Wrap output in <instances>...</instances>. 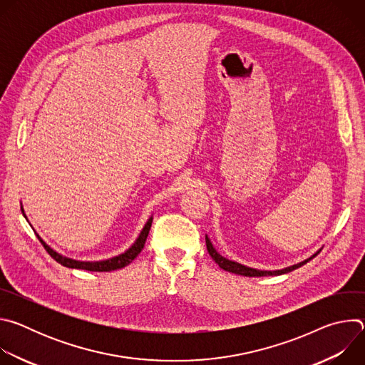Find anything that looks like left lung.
<instances>
[{
	"label": "left lung",
	"mask_w": 365,
	"mask_h": 365,
	"mask_svg": "<svg viewBox=\"0 0 365 365\" xmlns=\"http://www.w3.org/2000/svg\"><path fill=\"white\" fill-rule=\"evenodd\" d=\"M205 241H206V250H207V252H210V255L212 257V259L214 262L222 269V270H225V272H230V273H234V274H240V276H247V277H262V276H279V274H284V273H289V272H292V270H294V269H297V267H300V266H303V264H306L307 262H310L312 258H314L318 252H315L314 255H310L309 258H306V259H303V262H300V263H297V264H293V266H289V267H284V269H282V270H257V269H252V267H247V266H244V264H240V263H237V262H232V259H228V258H225V257H222L215 248H214V245H212V242H211V240L207 238V235L205 237Z\"/></svg>",
	"instance_id": "8db88e82"
}]
</instances>
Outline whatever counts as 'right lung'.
Here are the masks:
<instances>
[{
	"instance_id": "1",
	"label": "right lung",
	"mask_w": 365,
	"mask_h": 365,
	"mask_svg": "<svg viewBox=\"0 0 365 365\" xmlns=\"http://www.w3.org/2000/svg\"><path fill=\"white\" fill-rule=\"evenodd\" d=\"M21 212L24 215V218L27 220L26 214H24V210L21 207ZM151 222H153V217H150L145 222V225L143 227L140 235L137 237V240L134 241V244L127 250L124 251L123 254H118L113 258H108V259H101V262H79V259H73V258H69V257H65L62 254H59L58 251H55L53 248H51L50 245H47L41 237L38 234L37 238L40 240V242L43 244V247L46 248V251L50 254L51 258H55L56 262L65 267H69V269H81V270H88V272H113V270H118V269H123L125 266H128L133 259L141 252L144 244H145V240H147V235H148V231L151 228Z\"/></svg>"
}]
</instances>
